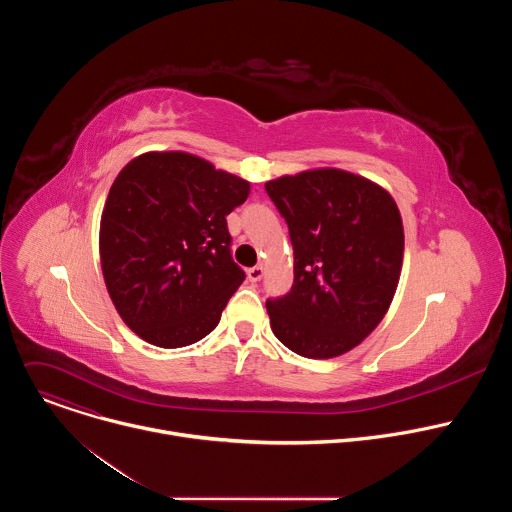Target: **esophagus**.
<instances>
[{"label":"esophagus","mask_w":512,"mask_h":512,"mask_svg":"<svg viewBox=\"0 0 512 512\" xmlns=\"http://www.w3.org/2000/svg\"><path fill=\"white\" fill-rule=\"evenodd\" d=\"M263 277V267L261 265H255V267H251V269H247V279L249 281H259Z\"/></svg>","instance_id":"obj_1"}]
</instances>
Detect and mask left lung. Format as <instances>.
<instances>
[{
  "mask_svg": "<svg viewBox=\"0 0 512 512\" xmlns=\"http://www.w3.org/2000/svg\"><path fill=\"white\" fill-rule=\"evenodd\" d=\"M294 245V285L267 300L271 330L289 350L332 358L387 314L401 275V214L381 186L342 170L265 184Z\"/></svg>",
  "mask_w": 512,
  "mask_h": 512,
  "instance_id": "8db88e82",
  "label": "left lung"
}]
</instances>
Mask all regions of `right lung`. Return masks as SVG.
Returning a JSON list of instances; mask_svg holds the SVG:
<instances>
[{"label":"right lung","instance_id":"right-lung-1","mask_svg":"<svg viewBox=\"0 0 512 512\" xmlns=\"http://www.w3.org/2000/svg\"><path fill=\"white\" fill-rule=\"evenodd\" d=\"M249 182L184 152H150L115 178L101 216V267L123 322L180 348L210 334L245 279L227 214Z\"/></svg>","mask_w":512,"mask_h":512}]
</instances>
